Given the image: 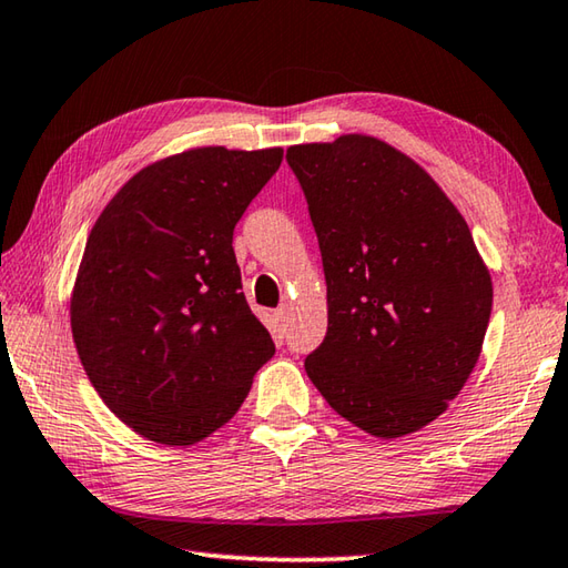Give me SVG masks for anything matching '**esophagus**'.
<instances>
[{"instance_id": "obj_1", "label": "esophagus", "mask_w": 568, "mask_h": 568, "mask_svg": "<svg viewBox=\"0 0 568 568\" xmlns=\"http://www.w3.org/2000/svg\"><path fill=\"white\" fill-rule=\"evenodd\" d=\"M286 316H290V310H286V306H278V310L274 312V320L278 324V332L286 329Z\"/></svg>"}]
</instances>
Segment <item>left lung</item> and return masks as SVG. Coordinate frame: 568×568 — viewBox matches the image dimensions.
Segmentation results:
<instances>
[{"mask_svg": "<svg viewBox=\"0 0 568 568\" xmlns=\"http://www.w3.org/2000/svg\"><path fill=\"white\" fill-rule=\"evenodd\" d=\"M322 248L329 326L304 369L362 432L446 412L479 362L491 276L469 224L399 149L366 134L286 149Z\"/></svg>", "mask_w": 568, "mask_h": 568, "instance_id": "8db88e82", "label": "left lung"}]
</instances>
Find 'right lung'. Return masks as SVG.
Masks as SVG:
<instances>
[{
	"label": "right lung",
	"mask_w": 568,
	"mask_h": 568,
	"mask_svg": "<svg viewBox=\"0 0 568 568\" xmlns=\"http://www.w3.org/2000/svg\"><path fill=\"white\" fill-rule=\"evenodd\" d=\"M282 156L196 146L159 159L89 232L69 302L77 354L102 402L149 442L206 439L274 356L232 239Z\"/></svg>",
	"instance_id": "obj_1"
}]
</instances>
